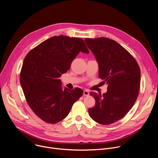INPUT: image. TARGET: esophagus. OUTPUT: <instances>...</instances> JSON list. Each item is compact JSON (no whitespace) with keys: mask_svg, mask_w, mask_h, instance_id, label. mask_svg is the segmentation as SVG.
Returning a JSON list of instances; mask_svg holds the SVG:
<instances>
[{"mask_svg":"<svg viewBox=\"0 0 158 158\" xmlns=\"http://www.w3.org/2000/svg\"><path fill=\"white\" fill-rule=\"evenodd\" d=\"M83 95L84 96H88L89 95V91L88 90H84V93H83Z\"/></svg>","mask_w":158,"mask_h":158,"instance_id":"34e87169","label":"esophagus"}]
</instances>
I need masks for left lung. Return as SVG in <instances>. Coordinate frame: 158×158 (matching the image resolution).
I'll list each match as a JSON object with an SVG mask.
<instances>
[{
  "mask_svg": "<svg viewBox=\"0 0 158 158\" xmlns=\"http://www.w3.org/2000/svg\"><path fill=\"white\" fill-rule=\"evenodd\" d=\"M84 40L98 62L99 78L108 85L107 92L102 95L91 94L96 104L89 109V114L101 124H110L123 118L137 99L141 80L139 66L114 40L98 37Z\"/></svg>",
  "mask_w": 158,
  "mask_h": 158,
  "instance_id": "8db88e82",
  "label": "left lung"
}]
</instances>
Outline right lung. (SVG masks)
Listing matches in <instances>:
<instances>
[{
	"label": "right lung",
	"mask_w": 158,
	"mask_h": 158,
	"mask_svg": "<svg viewBox=\"0 0 158 158\" xmlns=\"http://www.w3.org/2000/svg\"><path fill=\"white\" fill-rule=\"evenodd\" d=\"M80 52L89 53L82 39L62 35L42 42L26 56L20 72L21 87L29 106L42 121L50 124L61 121L82 96L81 89H63L59 79Z\"/></svg>",
	"instance_id": "1"
}]
</instances>
